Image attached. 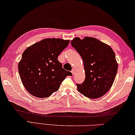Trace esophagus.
I'll use <instances>...</instances> for the list:
<instances>
[{
    "label": "esophagus",
    "mask_w": 135,
    "mask_h": 135,
    "mask_svg": "<svg viewBox=\"0 0 135 135\" xmlns=\"http://www.w3.org/2000/svg\"><path fill=\"white\" fill-rule=\"evenodd\" d=\"M75 69H72V70H71V73L72 74L74 75L75 74Z\"/></svg>",
    "instance_id": "1"
}]
</instances>
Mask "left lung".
Here are the masks:
<instances>
[{"mask_svg": "<svg viewBox=\"0 0 135 135\" xmlns=\"http://www.w3.org/2000/svg\"><path fill=\"white\" fill-rule=\"evenodd\" d=\"M71 44L83 58L85 79L77 84L79 92L90 98L103 96L109 90L117 74L118 64L109 45L93 37H76Z\"/></svg>", "mask_w": 135, "mask_h": 135, "instance_id": "obj_1", "label": "left lung"}]
</instances>
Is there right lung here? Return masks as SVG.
Segmentation results:
<instances>
[{
	"mask_svg": "<svg viewBox=\"0 0 135 135\" xmlns=\"http://www.w3.org/2000/svg\"><path fill=\"white\" fill-rule=\"evenodd\" d=\"M69 40L46 38L27 47L18 64L22 83L28 93L38 98L50 96L65 78L71 75L58 60Z\"/></svg>",
	"mask_w": 135,
	"mask_h": 135,
	"instance_id": "1",
	"label": "right lung"
}]
</instances>
